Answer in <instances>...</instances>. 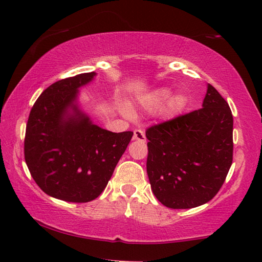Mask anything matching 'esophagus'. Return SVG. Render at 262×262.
<instances>
[{
	"mask_svg": "<svg viewBox=\"0 0 262 262\" xmlns=\"http://www.w3.org/2000/svg\"><path fill=\"white\" fill-rule=\"evenodd\" d=\"M134 138L135 141L145 143L146 142V137H145V133H144L142 129H135L134 130Z\"/></svg>",
	"mask_w": 262,
	"mask_h": 262,
	"instance_id": "34e87169",
	"label": "esophagus"
}]
</instances>
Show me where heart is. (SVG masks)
I'll return each mask as SVG.
<instances>
[{
  "instance_id": "1",
  "label": "heart",
  "mask_w": 262,
  "mask_h": 262,
  "mask_svg": "<svg viewBox=\"0 0 262 262\" xmlns=\"http://www.w3.org/2000/svg\"><path fill=\"white\" fill-rule=\"evenodd\" d=\"M170 94V91L168 89H158V90L153 91L148 97L145 98L144 100V104L146 105L148 109H159L161 105H163L162 107V114L165 117H173L181 113L182 109L186 107L187 104V98L185 94L182 93H174L173 96H171L168 100Z\"/></svg>"
}]
</instances>
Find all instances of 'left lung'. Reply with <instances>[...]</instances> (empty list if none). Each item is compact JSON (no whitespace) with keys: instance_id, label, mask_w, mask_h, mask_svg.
<instances>
[{"instance_id":"8db88e82","label":"left lung","mask_w":262,"mask_h":262,"mask_svg":"<svg viewBox=\"0 0 262 262\" xmlns=\"http://www.w3.org/2000/svg\"><path fill=\"white\" fill-rule=\"evenodd\" d=\"M146 137L147 176L161 204L193 208L216 196L233 161V116L213 85L203 108L148 127Z\"/></svg>"}]
</instances>
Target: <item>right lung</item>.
<instances>
[{"instance_id":"1","label":"right lung","mask_w":262,"mask_h":262,"mask_svg":"<svg viewBox=\"0 0 262 262\" xmlns=\"http://www.w3.org/2000/svg\"><path fill=\"white\" fill-rule=\"evenodd\" d=\"M94 75L53 83L37 99L27 122L25 160L30 174L43 192L65 202L99 197L133 137V132L113 133L93 125L77 109V90Z\"/></svg>"}]
</instances>
